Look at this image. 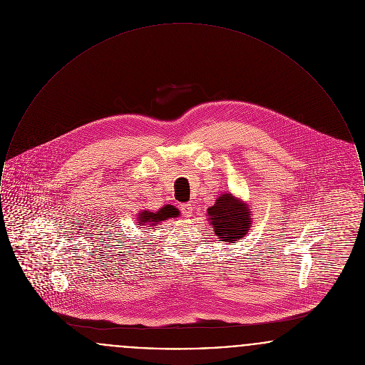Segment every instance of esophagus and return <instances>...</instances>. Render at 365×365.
Returning a JSON list of instances; mask_svg holds the SVG:
<instances>
[{
    "instance_id": "esophagus-1",
    "label": "esophagus",
    "mask_w": 365,
    "mask_h": 365,
    "mask_svg": "<svg viewBox=\"0 0 365 365\" xmlns=\"http://www.w3.org/2000/svg\"><path fill=\"white\" fill-rule=\"evenodd\" d=\"M181 211H182V215L184 217H192L193 215V207H192L191 203H185L181 206Z\"/></svg>"
}]
</instances>
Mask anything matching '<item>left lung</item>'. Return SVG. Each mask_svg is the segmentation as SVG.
<instances>
[{"label": "left lung", "instance_id": "obj_1", "mask_svg": "<svg viewBox=\"0 0 365 365\" xmlns=\"http://www.w3.org/2000/svg\"><path fill=\"white\" fill-rule=\"evenodd\" d=\"M207 217L215 236L227 245L246 237L252 224L249 203L230 192H222L215 199L207 209Z\"/></svg>", "mask_w": 365, "mask_h": 365}]
</instances>
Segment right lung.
Instances as JSON below:
<instances>
[{"instance_id": "right-lung-1", "label": "right lung", "mask_w": 365, "mask_h": 365, "mask_svg": "<svg viewBox=\"0 0 365 365\" xmlns=\"http://www.w3.org/2000/svg\"><path fill=\"white\" fill-rule=\"evenodd\" d=\"M180 215V210L173 205H166L158 211L141 210L137 215V225L154 230L162 221L169 218H177Z\"/></svg>"}]
</instances>
